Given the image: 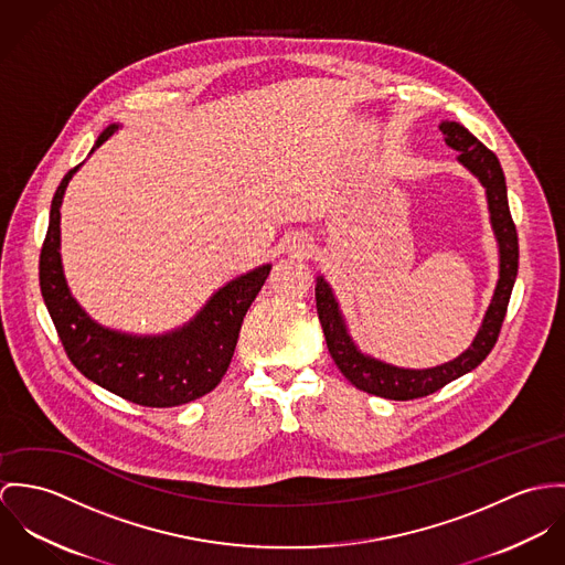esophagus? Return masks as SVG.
Returning <instances> with one entry per match:
<instances>
[{
	"label": "esophagus",
	"mask_w": 565,
	"mask_h": 565,
	"mask_svg": "<svg viewBox=\"0 0 565 565\" xmlns=\"http://www.w3.org/2000/svg\"><path fill=\"white\" fill-rule=\"evenodd\" d=\"M297 245H299V249H301V252H308V249H310V243H308V241H301V238H299V243H297Z\"/></svg>",
	"instance_id": "obj_1"
}]
</instances>
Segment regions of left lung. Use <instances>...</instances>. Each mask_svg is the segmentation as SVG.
<instances>
[{
	"instance_id": "8db88e82",
	"label": "left lung",
	"mask_w": 565,
	"mask_h": 565,
	"mask_svg": "<svg viewBox=\"0 0 565 565\" xmlns=\"http://www.w3.org/2000/svg\"><path fill=\"white\" fill-rule=\"evenodd\" d=\"M439 131L444 134V142L450 149L459 151L457 162L466 167L486 189L490 223L499 245V281L472 344L455 360L444 362L434 369H403L376 360L373 355L360 351V347L349 333L347 320L331 286L324 281L322 275L316 277V310L324 331L327 349L335 366L358 390L390 401H412L434 394L457 376L475 371L490 355L499 340L507 303L518 275V234L509 212L507 184L499 158L461 124L441 121Z\"/></svg>"
}]
</instances>
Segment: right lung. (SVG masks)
<instances>
[{
    "instance_id": "right-lung-1",
    "label": "right lung",
    "mask_w": 565,
    "mask_h": 565,
    "mask_svg": "<svg viewBox=\"0 0 565 565\" xmlns=\"http://www.w3.org/2000/svg\"><path fill=\"white\" fill-rule=\"evenodd\" d=\"M117 129V124L106 127L90 153ZM79 167L64 175L54 194L39 264L43 301L68 360L86 379L145 407H175L212 392L230 369L243 318L262 290L270 264L227 281L173 331L136 335L99 324L71 295L61 257V205L68 180Z\"/></svg>"
}]
</instances>
